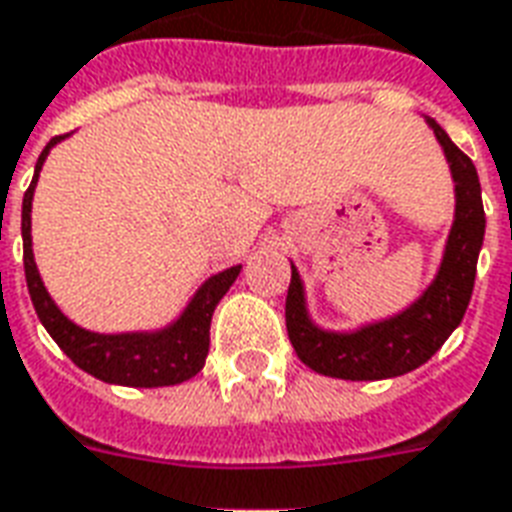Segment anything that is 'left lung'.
Returning <instances> with one entry per match:
<instances>
[{"instance_id":"1","label":"left lung","mask_w":512,"mask_h":512,"mask_svg":"<svg viewBox=\"0 0 512 512\" xmlns=\"http://www.w3.org/2000/svg\"><path fill=\"white\" fill-rule=\"evenodd\" d=\"M429 126L443 145L456 180V221L445 245L440 272L424 291V297L397 318L364 326L353 334H334L321 332L310 324L302 280L291 267L286 297L288 340L299 359L318 375L343 380H383L416 370L440 351V345L461 324L464 310L470 305L478 253L486 232L480 180L470 156L453 145L440 124L429 121Z\"/></svg>"}]
</instances>
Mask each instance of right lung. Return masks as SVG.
I'll return each instance as SVG.
<instances>
[{"instance_id": "add662e5", "label": "right lung", "mask_w": 512, "mask_h": 512, "mask_svg": "<svg viewBox=\"0 0 512 512\" xmlns=\"http://www.w3.org/2000/svg\"><path fill=\"white\" fill-rule=\"evenodd\" d=\"M64 134L53 137L45 151L37 159L34 167L32 186L23 194L21 210V234H23V272H26V286L32 305L40 315L42 326L48 329L59 348L69 359L78 364L80 370L105 380V383H118V386L134 388H156L175 386L183 380L194 378L205 367L207 348H210V321H213L215 305L221 302L234 278L240 275V267L224 270L207 280L199 288L197 297L191 299L186 313L180 315L175 324L164 332L153 334H94L75 326L69 318L61 315V310L53 305L48 291L42 286L40 272L32 256V197L37 186L42 161L48 156L53 145Z\"/></svg>"}]
</instances>
